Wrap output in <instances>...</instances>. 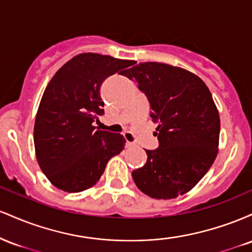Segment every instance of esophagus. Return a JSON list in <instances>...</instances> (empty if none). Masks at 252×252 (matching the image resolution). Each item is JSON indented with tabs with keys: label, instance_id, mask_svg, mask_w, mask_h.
<instances>
[{
	"label": "esophagus",
	"instance_id": "1",
	"mask_svg": "<svg viewBox=\"0 0 252 252\" xmlns=\"http://www.w3.org/2000/svg\"><path fill=\"white\" fill-rule=\"evenodd\" d=\"M126 148H132V147H135V143H134V142H129V141H126Z\"/></svg>",
	"mask_w": 252,
	"mask_h": 252
}]
</instances>
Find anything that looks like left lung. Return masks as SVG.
<instances>
[{
  "label": "left lung",
  "instance_id": "1",
  "mask_svg": "<svg viewBox=\"0 0 252 252\" xmlns=\"http://www.w3.org/2000/svg\"><path fill=\"white\" fill-rule=\"evenodd\" d=\"M123 76L146 94L158 124V148L131 173L136 186L154 199L185 194L201 180L218 153L220 120L209 88L184 68L141 63Z\"/></svg>",
  "mask_w": 252,
  "mask_h": 252
}]
</instances>
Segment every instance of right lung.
Returning a JSON list of instances; mask_svg holds the SVG:
<instances>
[{
    "instance_id": "1",
    "label": "right lung",
    "mask_w": 252,
    "mask_h": 252,
    "mask_svg": "<svg viewBox=\"0 0 252 252\" xmlns=\"http://www.w3.org/2000/svg\"><path fill=\"white\" fill-rule=\"evenodd\" d=\"M131 65L110 56L78 54L48 83L36 114L34 146L40 168L57 189H90L110 158L124 149L122 135L96 130L94 122L104 114L103 80Z\"/></svg>"
}]
</instances>
